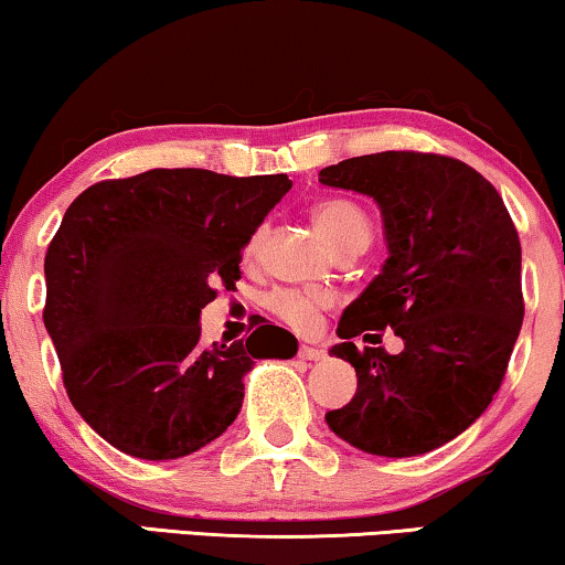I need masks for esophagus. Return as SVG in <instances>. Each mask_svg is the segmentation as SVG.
<instances>
[{"label": "esophagus", "mask_w": 565, "mask_h": 565, "mask_svg": "<svg viewBox=\"0 0 565 565\" xmlns=\"http://www.w3.org/2000/svg\"><path fill=\"white\" fill-rule=\"evenodd\" d=\"M299 359H305V361H324V359H328V353H324L322 348L301 345L299 348Z\"/></svg>", "instance_id": "esophagus-1"}]
</instances>
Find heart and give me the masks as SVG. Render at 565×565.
<instances>
[{"label": "heart", "instance_id": "1", "mask_svg": "<svg viewBox=\"0 0 565 565\" xmlns=\"http://www.w3.org/2000/svg\"><path fill=\"white\" fill-rule=\"evenodd\" d=\"M315 225L320 227L332 250H363L371 243V220L361 204L353 200H324L315 206ZM266 227H258L245 243V258H253L264 243ZM266 307L294 330H312L320 320L322 309L330 307V297L322 291L276 289L266 297Z\"/></svg>", "mask_w": 565, "mask_h": 565}]
</instances>
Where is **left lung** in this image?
Here are the masks:
<instances>
[{"label": "left lung", "instance_id": "1", "mask_svg": "<svg viewBox=\"0 0 565 565\" xmlns=\"http://www.w3.org/2000/svg\"><path fill=\"white\" fill-rule=\"evenodd\" d=\"M320 181L371 196L388 248L340 317L330 355L353 365L359 388L324 419L371 456H423L471 427L502 386L524 317L518 230L497 189L458 158L386 150L328 166ZM386 327L402 354L354 348Z\"/></svg>", "mask_w": 565, "mask_h": 565}]
</instances>
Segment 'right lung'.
Returning a JSON list of instances; mask_svg holds the SVG:
<instances>
[{
    "mask_svg": "<svg viewBox=\"0 0 565 565\" xmlns=\"http://www.w3.org/2000/svg\"><path fill=\"white\" fill-rule=\"evenodd\" d=\"M289 189L286 173L153 169L71 202L45 253L43 322L71 404L117 450L204 448L235 423L253 363L297 353L276 324L233 345L200 340L214 286L241 279L245 243Z\"/></svg>",
    "mask_w": 565,
    "mask_h": 565,
    "instance_id": "obj_1",
    "label": "right lung"
}]
</instances>
